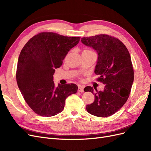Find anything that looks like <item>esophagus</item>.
<instances>
[{"label": "esophagus", "instance_id": "esophagus-1", "mask_svg": "<svg viewBox=\"0 0 151 151\" xmlns=\"http://www.w3.org/2000/svg\"><path fill=\"white\" fill-rule=\"evenodd\" d=\"M78 91H79V92H84V87L83 86H81L79 85V88H78Z\"/></svg>", "mask_w": 151, "mask_h": 151}]
</instances>
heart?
Returning <instances> with one entry per match:
<instances>
[{"label": "heart", "mask_w": 151, "mask_h": 151, "mask_svg": "<svg viewBox=\"0 0 151 151\" xmlns=\"http://www.w3.org/2000/svg\"><path fill=\"white\" fill-rule=\"evenodd\" d=\"M88 50V51H91V50H88V49H87V50Z\"/></svg>", "instance_id": "1"}]
</instances>
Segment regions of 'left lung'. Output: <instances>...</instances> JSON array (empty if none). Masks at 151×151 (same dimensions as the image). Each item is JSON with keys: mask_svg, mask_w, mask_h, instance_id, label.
Here are the masks:
<instances>
[{"mask_svg": "<svg viewBox=\"0 0 151 151\" xmlns=\"http://www.w3.org/2000/svg\"><path fill=\"white\" fill-rule=\"evenodd\" d=\"M81 42L93 48L98 54L94 73L97 81L104 84L103 91L93 92L87 86L84 91L95 96L93 103L86 106L88 113L98 117L113 115L124 105L130 93L134 72L129 50L120 40L108 35L84 37Z\"/></svg>", "mask_w": 151, "mask_h": 151, "instance_id": "8db88e82", "label": "left lung"}]
</instances>
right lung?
Instances as JSON below:
<instances>
[{"label": "right lung", "instance_id": "add662e5", "mask_svg": "<svg viewBox=\"0 0 151 151\" xmlns=\"http://www.w3.org/2000/svg\"><path fill=\"white\" fill-rule=\"evenodd\" d=\"M81 37L42 32L32 37L22 48L18 58L16 81L25 101L42 116L57 115L64 108L66 98L77 93L75 84L55 86V68L60 67L68 51Z\"/></svg>", "mask_w": 151, "mask_h": 151}]
</instances>
